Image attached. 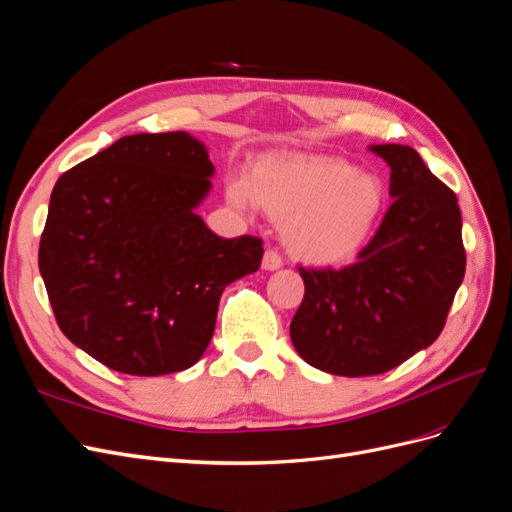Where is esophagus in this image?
<instances>
[{
	"mask_svg": "<svg viewBox=\"0 0 512 512\" xmlns=\"http://www.w3.org/2000/svg\"><path fill=\"white\" fill-rule=\"evenodd\" d=\"M282 265H284L282 254L277 252V250H273V247H269V250L265 252V256H262V269H265V271H275V269H280Z\"/></svg>",
	"mask_w": 512,
	"mask_h": 512,
	"instance_id": "1",
	"label": "esophagus"
}]
</instances>
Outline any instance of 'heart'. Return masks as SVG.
<instances>
[{"label": "heart", "instance_id": "heart-1", "mask_svg": "<svg viewBox=\"0 0 512 512\" xmlns=\"http://www.w3.org/2000/svg\"><path fill=\"white\" fill-rule=\"evenodd\" d=\"M228 200L245 209L258 203L277 220H286L290 250L320 265L352 258L367 241L382 203L374 175L356 173L335 158L267 160L256 166L250 183L232 181Z\"/></svg>", "mask_w": 512, "mask_h": 512}]
</instances>
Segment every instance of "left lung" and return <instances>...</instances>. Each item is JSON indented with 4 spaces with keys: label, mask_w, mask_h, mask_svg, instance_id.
Here are the masks:
<instances>
[{
    "label": "left lung",
    "mask_w": 512,
    "mask_h": 512,
    "mask_svg": "<svg viewBox=\"0 0 512 512\" xmlns=\"http://www.w3.org/2000/svg\"><path fill=\"white\" fill-rule=\"evenodd\" d=\"M391 166L393 205L344 269L299 267L294 350L333 376L384 374L436 342L466 273L461 211L451 188L408 145H374Z\"/></svg>",
    "instance_id": "left-lung-1"
}]
</instances>
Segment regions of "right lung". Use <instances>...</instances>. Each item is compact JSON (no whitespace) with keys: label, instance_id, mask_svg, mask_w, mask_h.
Instances as JSON below:
<instances>
[{"label":"right lung","instance_id":"obj_1","mask_svg":"<svg viewBox=\"0 0 512 512\" xmlns=\"http://www.w3.org/2000/svg\"><path fill=\"white\" fill-rule=\"evenodd\" d=\"M211 175L203 143L164 132L123 136L57 179L40 275L61 333L108 369L192 367L224 288L258 271L262 239H222L194 213Z\"/></svg>","mask_w":512,"mask_h":512}]
</instances>
